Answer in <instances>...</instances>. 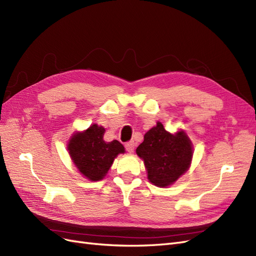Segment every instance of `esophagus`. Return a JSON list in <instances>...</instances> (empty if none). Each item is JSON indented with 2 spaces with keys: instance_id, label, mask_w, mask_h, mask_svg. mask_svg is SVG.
Returning <instances> with one entry per match:
<instances>
[{
  "instance_id": "1",
  "label": "esophagus",
  "mask_w": 256,
  "mask_h": 256,
  "mask_svg": "<svg viewBox=\"0 0 256 256\" xmlns=\"http://www.w3.org/2000/svg\"><path fill=\"white\" fill-rule=\"evenodd\" d=\"M134 147H136V143L134 141H130V142H127L126 145H125V148L128 152H134Z\"/></svg>"
}]
</instances>
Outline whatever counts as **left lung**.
Returning <instances> with one entry per match:
<instances>
[{
  "label": "left lung",
  "instance_id": "left-lung-1",
  "mask_svg": "<svg viewBox=\"0 0 256 256\" xmlns=\"http://www.w3.org/2000/svg\"><path fill=\"white\" fill-rule=\"evenodd\" d=\"M136 154L144 160L147 177L158 187H166L187 171L192 158V145L184 131L171 134L161 122L147 131Z\"/></svg>",
  "mask_w": 256,
  "mask_h": 256
}]
</instances>
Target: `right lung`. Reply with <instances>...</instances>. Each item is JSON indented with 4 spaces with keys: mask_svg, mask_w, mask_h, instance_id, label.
Instances as JSON below:
<instances>
[{
    "mask_svg": "<svg viewBox=\"0 0 256 256\" xmlns=\"http://www.w3.org/2000/svg\"><path fill=\"white\" fill-rule=\"evenodd\" d=\"M104 127L94 124L84 132L74 134L67 147L81 174L92 182L102 180L114 158L118 154L125 152V148L118 141L104 140Z\"/></svg>",
    "mask_w": 256,
    "mask_h": 256,
    "instance_id": "add662e5",
    "label": "right lung"
}]
</instances>
